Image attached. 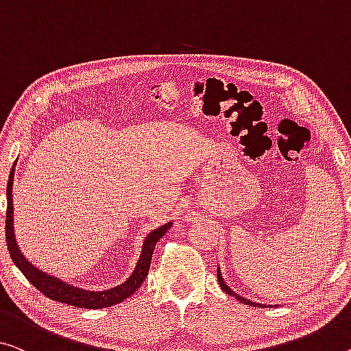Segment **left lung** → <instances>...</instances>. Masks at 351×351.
<instances>
[{
    "label": "left lung",
    "mask_w": 351,
    "mask_h": 351,
    "mask_svg": "<svg viewBox=\"0 0 351 351\" xmlns=\"http://www.w3.org/2000/svg\"><path fill=\"white\" fill-rule=\"evenodd\" d=\"M217 273H218V282H219V287H221V289H223L226 293H228V295H232V296H235V298H237V300H239V301H240V303H245V304H250V306H256V307H257V306H261V307H267V304H261V303H252V301H250V300H246V298H243V296L237 295V293L234 292V290H230V287H229V285H228V284H226V282L223 281V276H221V269H219V268L217 269Z\"/></svg>",
    "instance_id": "8db88e82"
}]
</instances>
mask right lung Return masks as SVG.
<instances>
[{"label": "right lung", "mask_w": 351, "mask_h": 351, "mask_svg": "<svg viewBox=\"0 0 351 351\" xmlns=\"http://www.w3.org/2000/svg\"><path fill=\"white\" fill-rule=\"evenodd\" d=\"M15 166V163H14ZM14 166L10 169L9 182H8V212H6V241H8V250L9 254L12 257V262L17 265L21 273L25 274V278L39 290L42 295L48 296L53 301H59V303H66L75 307H84V309H101V307H110L112 304H119L123 300H127L128 296L133 295L139 289V285L144 282V279L147 278L150 261H152V254L155 250L157 241L166 234V230L171 229L172 223H166L161 228L155 229L147 235V239L144 240L141 257L136 263V268L132 273V276L127 279L125 282H122L117 287H112L110 290H100V292H89V290H83L75 285L66 284L59 279L50 276L40 269H37L34 265L26 261V257L21 254L17 241H15L14 235V204H12V183H14Z\"/></svg>", "instance_id": "1"}]
</instances>
